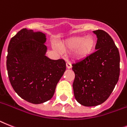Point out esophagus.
<instances>
[{"label":"esophagus","mask_w":127,"mask_h":127,"mask_svg":"<svg viewBox=\"0 0 127 127\" xmlns=\"http://www.w3.org/2000/svg\"><path fill=\"white\" fill-rule=\"evenodd\" d=\"M66 64L67 68L70 69V68H72V64H71V63H70V62H67Z\"/></svg>","instance_id":"esophagus-1"}]
</instances>
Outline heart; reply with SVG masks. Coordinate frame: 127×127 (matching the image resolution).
<instances>
[{
    "instance_id": "obj_1",
    "label": "heart",
    "mask_w": 127,
    "mask_h": 127,
    "mask_svg": "<svg viewBox=\"0 0 127 127\" xmlns=\"http://www.w3.org/2000/svg\"><path fill=\"white\" fill-rule=\"evenodd\" d=\"M96 45L95 39L92 36H75L70 37L62 42L61 48L55 44L54 48L59 52L63 50H73V54L77 59H83L88 57L93 52Z\"/></svg>"
}]
</instances>
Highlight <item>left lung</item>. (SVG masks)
I'll return each instance as SVG.
<instances>
[{"label": "left lung", "instance_id": "left-lung-1", "mask_svg": "<svg viewBox=\"0 0 127 127\" xmlns=\"http://www.w3.org/2000/svg\"><path fill=\"white\" fill-rule=\"evenodd\" d=\"M97 36L96 51L72 64L77 101L85 106L104 103L112 92L120 76V56L112 37L106 32H93Z\"/></svg>", "mask_w": 127, "mask_h": 127}]
</instances>
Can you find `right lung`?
Instances as JSON below:
<instances>
[{
  "label": "right lung",
  "instance_id": "1",
  "mask_svg": "<svg viewBox=\"0 0 127 127\" xmlns=\"http://www.w3.org/2000/svg\"><path fill=\"white\" fill-rule=\"evenodd\" d=\"M46 34L22 29L9 41L7 66L9 81L19 96L33 104L53 97L59 81L66 70L63 59L46 56Z\"/></svg>",
  "mask_w": 127,
  "mask_h": 127
}]
</instances>
